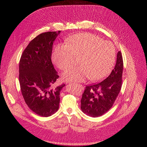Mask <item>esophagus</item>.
<instances>
[{
	"mask_svg": "<svg viewBox=\"0 0 147 147\" xmlns=\"http://www.w3.org/2000/svg\"><path fill=\"white\" fill-rule=\"evenodd\" d=\"M78 85L79 86H80V88H81V89H82V90H83L84 89V87L82 86V85H81V84H78Z\"/></svg>",
	"mask_w": 147,
	"mask_h": 147,
	"instance_id": "34e87169",
	"label": "esophagus"
}]
</instances>
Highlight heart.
<instances>
[{"instance_id":"b5f03b06","label":"heart","mask_w":147,"mask_h":147,"mask_svg":"<svg viewBox=\"0 0 147 147\" xmlns=\"http://www.w3.org/2000/svg\"><path fill=\"white\" fill-rule=\"evenodd\" d=\"M67 44L56 46L53 53L54 63L64 69L72 64L75 57H79L80 65L65 71L62 74L65 81L82 82L88 78L95 82L110 71L115 56V48L111 42L104 41L95 34L84 33L71 37Z\"/></svg>"}]
</instances>
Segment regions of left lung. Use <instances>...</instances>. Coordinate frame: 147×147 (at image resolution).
Listing matches in <instances>:
<instances>
[{
  "label": "left lung",
  "mask_w": 147,
  "mask_h": 147,
  "mask_svg": "<svg viewBox=\"0 0 147 147\" xmlns=\"http://www.w3.org/2000/svg\"><path fill=\"white\" fill-rule=\"evenodd\" d=\"M123 69L121 52L111 74L101 82L86 87L81 99V110L89 116L97 117L112 107L121 88Z\"/></svg>",
  "instance_id": "1"
}]
</instances>
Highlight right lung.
<instances>
[{
    "label": "right lung",
    "instance_id": "right-lung-1",
    "mask_svg": "<svg viewBox=\"0 0 147 147\" xmlns=\"http://www.w3.org/2000/svg\"><path fill=\"white\" fill-rule=\"evenodd\" d=\"M58 32L43 33L31 41L23 51L19 65L21 93L30 109L47 117L55 113L60 101V92L65 84L53 88L58 79L51 55Z\"/></svg>",
    "mask_w": 147,
    "mask_h": 147
}]
</instances>
